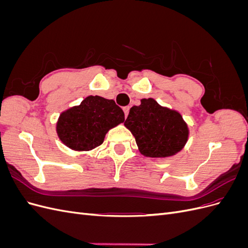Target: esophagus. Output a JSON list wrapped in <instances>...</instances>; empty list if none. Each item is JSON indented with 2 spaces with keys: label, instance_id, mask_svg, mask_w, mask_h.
I'll return each instance as SVG.
<instances>
[{
  "label": "esophagus",
  "instance_id": "esophagus-1",
  "mask_svg": "<svg viewBox=\"0 0 248 248\" xmlns=\"http://www.w3.org/2000/svg\"><path fill=\"white\" fill-rule=\"evenodd\" d=\"M123 110H124L125 118H127V116H128V114H129V107H125V108H123Z\"/></svg>",
  "mask_w": 248,
  "mask_h": 248
}]
</instances>
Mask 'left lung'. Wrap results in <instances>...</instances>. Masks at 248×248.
<instances>
[{
	"mask_svg": "<svg viewBox=\"0 0 248 248\" xmlns=\"http://www.w3.org/2000/svg\"><path fill=\"white\" fill-rule=\"evenodd\" d=\"M124 125L136 139L140 153L151 158L176 155L189 138L182 115L153 98H142L140 106L132 107Z\"/></svg>",
	"mask_w": 248,
	"mask_h": 248,
	"instance_id": "1",
	"label": "left lung"
}]
</instances>
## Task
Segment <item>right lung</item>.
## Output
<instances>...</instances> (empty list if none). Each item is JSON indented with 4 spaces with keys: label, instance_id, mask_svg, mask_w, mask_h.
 <instances>
[{
    "label": "right lung",
    "instance_id": "add662e5",
    "mask_svg": "<svg viewBox=\"0 0 248 248\" xmlns=\"http://www.w3.org/2000/svg\"><path fill=\"white\" fill-rule=\"evenodd\" d=\"M124 122V112L114 100L90 95L78 106L63 110L56 123L58 138L73 151H91L106 134Z\"/></svg>",
    "mask_w": 248,
    "mask_h": 248
}]
</instances>
